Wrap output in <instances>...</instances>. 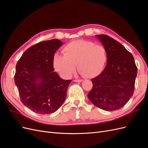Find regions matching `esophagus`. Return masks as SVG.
Instances as JSON below:
<instances>
[{
  "mask_svg": "<svg viewBox=\"0 0 148 148\" xmlns=\"http://www.w3.org/2000/svg\"><path fill=\"white\" fill-rule=\"evenodd\" d=\"M74 82H77V83H80V82H83V80L82 79H75Z\"/></svg>",
  "mask_w": 148,
  "mask_h": 148,
  "instance_id": "1",
  "label": "esophagus"
}]
</instances>
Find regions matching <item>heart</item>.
<instances>
[{
  "instance_id": "obj_1",
  "label": "heart",
  "mask_w": 148,
  "mask_h": 148,
  "mask_svg": "<svg viewBox=\"0 0 148 148\" xmlns=\"http://www.w3.org/2000/svg\"><path fill=\"white\" fill-rule=\"evenodd\" d=\"M64 55L56 53L53 64L56 70L69 78L76 71V65L82 75L95 78L100 75L106 65L108 56L104 46L91 41L77 40L64 47Z\"/></svg>"
}]
</instances>
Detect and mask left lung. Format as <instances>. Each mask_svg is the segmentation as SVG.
Listing matches in <instances>:
<instances>
[{
    "label": "left lung",
    "instance_id": "obj_1",
    "mask_svg": "<svg viewBox=\"0 0 148 148\" xmlns=\"http://www.w3.org/2000/svg\"><path fill=\"white\" fill-rule=\"evenodd\" d=\"M96 36L106 47L108 59L102 72L91 79L93 86L88 97L99 109L119 110L133 95L137 67L132 53L120 42L106 34Z\"/></svg>",
    "mask_w": 148,
    "mask_h": 148
}]
</instances>
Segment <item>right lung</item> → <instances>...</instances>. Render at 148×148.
<instances>
[{
	"label": "right lung",
	"instance_id": "right-lung-1",
	"mask_svg": "<svg viewBox=\"0 0 148 148\" xmlns=\"http://www.w3.org/2000/svg\"><path fill=\"white\" fill-rule=\"evenodd\" d=\"M63 44L56 39L36 44L17 62L14 79L20 100L35 113H53L65 101L71 80L60 78L53 64L55 53Z\"/></svg>",
	"mask_w": 148,
	"mask_h": 148
}]
</instances>
